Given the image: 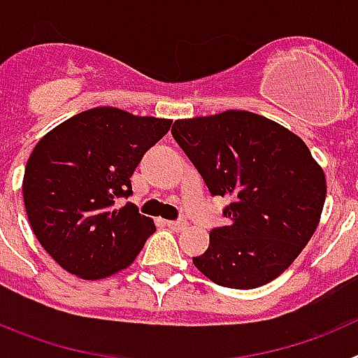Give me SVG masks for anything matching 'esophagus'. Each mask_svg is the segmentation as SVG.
<instances>
[{"mask_svg": "<svg viewBox=\"0 0 358 358\" xmlns=\"http://www.w3.org/2000/svg\"><path fill=\"white\" fill-rule=\"evenodd\" d=\"M166 226L172 231L186 229V220H166Z\"/></svg>", "mask_w": 358, "mask_h": 358, "instance_id": "obj_1", "label": "esophagus"}]
</instances>
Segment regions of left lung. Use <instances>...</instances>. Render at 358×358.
<instances>
[{"label":"left lung","instance_id":"1","mask_svg":"<svg viewBox=\"0 0 358 358\" xmlns=\"http://www.w3.org/2000/svg\"><path fill=\"white\" fill-rule=\"evenodd\" d=\"M173 140L211 195L229 197V224L210 231L194 264L213 283L256 289L280 276L314 235L327 179L308 147L280 123L249 110L177 120Z\"/></svg>","mask_w":358,"mask_h":358}]
</instances>
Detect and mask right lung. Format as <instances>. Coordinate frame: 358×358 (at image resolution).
Returning <instances> with one entry per match:
<instances>
[{"label": "right lung", "mask_w": 358, "mask_h": 358, "mask_svg": "<svg viewBox=\"0 0 358 358\" xmlns=\"http://www.w3.org/2000/svg\"><path fill=\"white\" fill-rule=\"evenodd\" d=\"M172 120L94 107L36 145L23 177L31 231L57 264L82 280L129 267L156 226L132 202L131 177Z\"/></svg>", "instance_id": "obj_1"}]
</instances>
